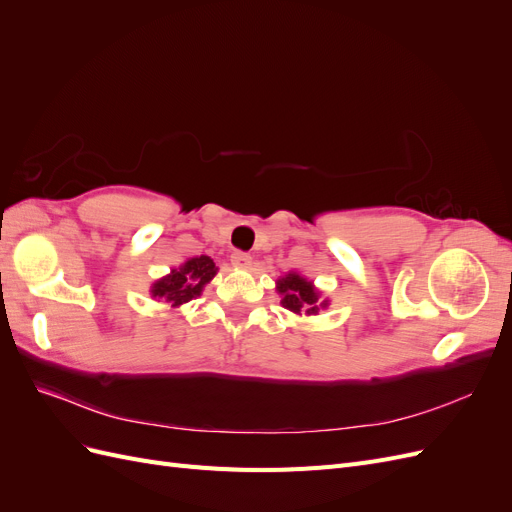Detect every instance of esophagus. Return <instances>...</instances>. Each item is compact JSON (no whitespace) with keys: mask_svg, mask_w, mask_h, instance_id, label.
<instances>
[{"mask_svg":"<svg viewBox=\"0 0 512 512\" xmlns=\"http://www.w3.org/2000/svg\"><path fill=\"white\" fill-rule=\"evenodd\" d=\"M230 260H232V265H235V267H241V269H247V267L252 265V256L247 254V252H241V250L232 252Z\"/></svg>","mask_w":512,"mask_h":512,"instance_id":"obj_1","label":"esophagus"}]
</instances>
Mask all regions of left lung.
Masks as SVG:
<instances>
[{
    "label": "left lung",
    "mask_w": 512,
    "mask_h": 512,
    "mask_svg": "<svg viewBox=\"0 0 512 512\" xmlns=\"http://www.w3.org/2000/svg\"><path fill=\"white\" fill-rule=\"evenodd\" d=\"M277 292L282 294V305L294 314H318L320 307H327L329 301H318L320 292L312 282H307L299 273H288L277 280Z\"/></svg>",
    "instance_id": "1"
}]
</instances>
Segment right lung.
I'll return each instance as SVG.
<instances>
[{"mask_svg":"<svg viewBox=\"0 0 512 512\" xmlns=\"http://www.w3.org/2000/svg\"><path fill=\"white\" fill-rule=\"evenodd\" d=\"M218 267L209 256H196L185 260L179 269H173L162 280L151 286V297L162 299L170 307H179L196 297H200L205 284H209Z\"/></svg>","mask_w":512,"mask_h":512,"instance_id":"add662e5","label":"right lung"}]
</instances>
